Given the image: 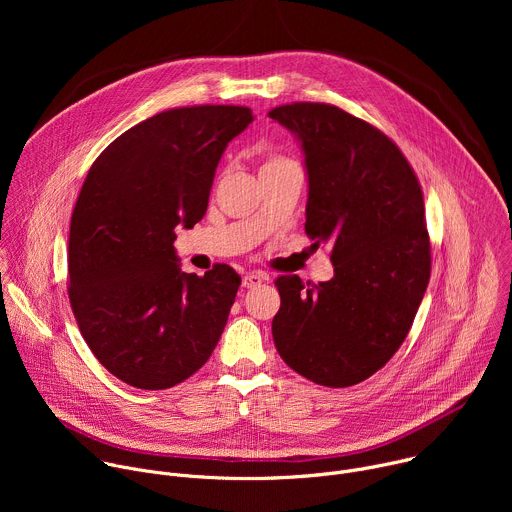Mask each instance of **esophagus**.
<instances>
[{"label": "esophagus", "instance_id": "obj_1", "mask_svg": "<svg viewBox=\"0 0 512 512\" xmlns=\"http://www.w3.org/2000/svg\"><path fill=\"white\" fill-rule=\"evenodd\" d=\"M263 275L261 273H247L245 277H243V287H247V289H251V287H257V285H261L263 283Z\"/></svg>", "mask_w": 512, "mask_h": 512}]
</instances>
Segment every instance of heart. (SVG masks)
Segmentation results:
<instances>
[{
	"instance_id": "1",
	"label": "heart",
	"mask_w": 512,
	"mask_h": 512,
	"mask_svg": "<svg viewBox=\"0 0 512 512\" xmlns=\"http://www.w3.org/2000/svg\"><path fill=\"white\" fill-rule=\"evenodd\" d=\"M287 164H294V162H291V160H289V158H285V156H267V158L263 160L261 172H265V170H273V168H281V166H287Z\"/></svg>"
}]
</instances>
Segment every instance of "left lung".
Instances as JSON below:
<instances>
[{
	"label": "left lung",
	"instance_id": "1",
	"mask_svg": "<svg viewBox=\"0 0 512 512\" xmlns=\"http://www.w3.org/2000/svg\"><path fill=\"white\" fill-rule=\"evenodd\" d=\"M269 117L302 141L308 170L306 235L330 243L334 277L275 285L273 342L316 385L352 387L375 375L409 334L431 273L419 180L395 141L326 103H291Z\"/></svg>",
	"mask_w": 512,
	"mask_h": 512
}]
</instances>
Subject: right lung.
I'll use <instances>...</instances> for the list:
<instances>
[{"label":"right lung","instance_id":"obj_1","mask_svg":"<svg viewBox=\"0 0 512 512\" xmlns=\"http://www.w3.org/2000/svg\"><path fill=\"white\" fill-rule=\"evenodd\" d=\"M251 121L241 105L162 111L111 141L85 178L70 218L68 300L97 360L131 387L186 381L227 326L239 273H182L174 239L204 216L216 166Z\"/></svg>","mask_w":512,"mask_h":512}]
</instances>
